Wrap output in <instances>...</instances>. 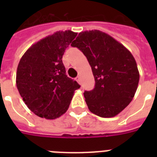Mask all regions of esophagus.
Here are the masks:
<instances>
[{"instance_id":"esophagus-1","label":"esophagus","mask_w":157,"mask_h":157,"mask_svg":"<svg viewBox=\"0 0 157 157\" xmlns=\"http://www.w3.org/2000/svg\"><path fill=\"white\" fill-rule=\"evenodd\" d=\"M75 80L78 82L80 83V82H81V77H80L79 75L77 76V77H76V78H75Z\"/></svg>"}]
</instances>
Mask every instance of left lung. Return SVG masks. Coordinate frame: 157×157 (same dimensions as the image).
<instances>
[{"label":"left lung","mask_w":157,"mask_h":157,"mask_svg":"<svg viewBox=\"0 0 157 157\" xmlns=\"http://www.w3.org/2000/svg\"><path fill=\"white\" fill-rule=\"evenodd\" d=\"M71 46L86 56L95 79L94 90L84 93L88 109L103 118L117 116L130 103L138 89L139 71L131 52L98 30L79 33Z\"/></svg>","instance_id":"1"}]
</instances>
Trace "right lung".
Wrapping results in <instances>:
<instances>
[{
	"label": "right lung",
	"mask_w": 157,
	"mask_h": 157,
	"mask_svg": "<svg viewBox=\"0 0 157 157\" xmlns=\"http://www.w3.org/2000/svg\"><path fill=\"white\" fill-rule=\"evenodd\" d=\"M76 36L71 30L56 31L32 45L19 60L16 86L28 109L39 117L55 120L64 114L80 88L67 76L62 62Z\"/></svg>",
	"instance_id": "obj_1"
}]
</instances>
